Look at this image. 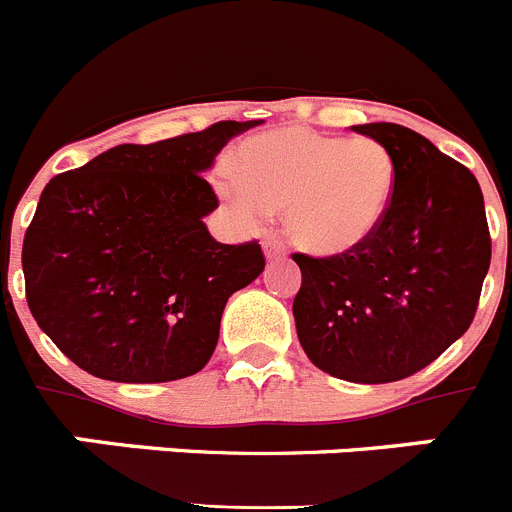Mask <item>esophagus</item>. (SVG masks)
<instances>
[{
	"label": "esophagus",
	"instance_id": "34e87169",
	"mask_svg": "<svg viewBox=\"0 0 512 512\" xmlns=\"http://www.w3.org/2000/svg\"><path fill=\"white\" fill-rule=\"evenodd\" d=\"M264 256L269 261L284 259V256H287V248H284L282 241H277V238H264Z\"/></svg>",
	"mask_w": 512,
	"mask_h": 512
}]
</instances>
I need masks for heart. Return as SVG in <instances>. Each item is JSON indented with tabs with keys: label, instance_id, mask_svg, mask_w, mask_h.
<instances>
[{
	"label": "heart",
	"instance_id": "heart-1",
	"mask_svg": "<svg viewBox=\"0 0 512 512\" xmlns=\"http://www.w3.org/2000/svg\"><path fill=\"white\" fill-rule=\"evenodd\" d=\"M233 171L217 192L235 215L256 228L271 210H284L287 235L312 256L364 246L390 212L397 179L379 140L300 125L246 140Z\"/></svg>",
	"mask_w": 512,
	"mask_h": 512
}]
</instances>
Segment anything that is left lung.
<instances>
[{
    "label": "left lung",
    "instance_id": "obj_1",
    "mask_svg": "<svg viewBox=\"0 0 512 512\" xmlns=\"http://www.w3.org/2000/svg\"><path fill=\"white\" fill-rule=\"evenodd\" d=\"M354 130L395 161L390 212L356 251L292 256L302 271L292 315L318 369L384 384L420 372L467 333L490 269V230L467 166L395 122Z\"/></svg>",
    "mask_w": 512,
    "mask_h": 512
}]
</instances>
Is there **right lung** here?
<instances>
[{
  "label": "right lung",
  "mask_w": 512,
  "mask_h": 512,
  "mask_svg": "<svg viewBox=\"0 0 512 512\" xmlns=\"http://www.w3.org/2000/svg\"><path fill=\"white\" fill-rule=\"evenodd\" d=\"M261 120L122 143L53 176L22 243L35 323L84 372L153 384L210 361L233 292L264 271L256 241L217 243L205 174L235 135Z\"/></svg>",
  "instance_id": "add662e5"
}]
</instances>
